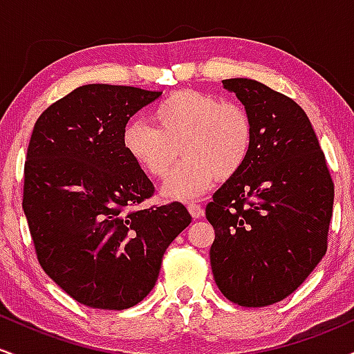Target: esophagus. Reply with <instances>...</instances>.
Instances as JSON below:
<instances>
[{"instance_id": "esophagus-1", "label": "esophagus", "mask_w": 354, "mask_h": 354, "mask_svg": "<svg viewBox=\"0 0 354 354\" xmlns=\"http://www.w3.org/2000/svg\"><path fill=\"white\" fill-rule=\"evenodd\" d=\"M188 211L193 218H201L203 214H205V211H203V208L198 203H188Z\"/></svg>"}]
</instances>
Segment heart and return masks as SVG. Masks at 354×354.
Here are the masks:
<instances>
[{
	"label": "heart",
	"mask_w": 354,
	"mask_h": 354,
	"mask_svg": "<svg viewBox=\"0 0 354 354\" xmlns=\"http://www.w3.org/2000/svg\"><path fill=\"white\" fill-rule=\"evenodd\" d=\"M153 126L129 121L121 133L123 149L151 178H165L178 156L163 194L188 201L205 194L218 178L234 176L250 158L253 121L241 104L218 101L194 89H181L151 111Z\"/></svg>",
	"instance_id": "b5f03b06"
}]
</instances>
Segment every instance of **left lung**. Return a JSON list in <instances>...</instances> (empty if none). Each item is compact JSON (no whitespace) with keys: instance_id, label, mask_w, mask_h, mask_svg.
I'll return each instance as SVG.
<instances>
[{"instance_id":"left-lung-1","label":"left lung","mask_w":354,"mask_h":354,"mask_svg":"<svg viewBox=\"0 0 354 354\" xmlns=\"http://www.w3.org/2000/svg\"><path fill=\"white\" fill-rule=\"evenodd\" d=\"M253 121L239 171L213 194L211 270L230 301L261 308L301 286L326 254L335 185L306 113L259 81L223 80Z\"/></svg>"}]
</instances>
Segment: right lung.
Segmentation results:
<instances>
[{
  "instance_id": "obj_1",
  "label": "right lung",
  "mask_w": 354,
  "mask_h": 354,
  "mask_svg": "<svg viewBox=\"0 0 354 354\" xmlns=\"http://www.w3.org/2000/svg\"><path fill=\"white\" fill-rule=\"evenodd\" d=\"M160 96L84 84L35 123L23 209L39 265L84 306L120 311L145 299L166 248L191 223L178 201L138 208L154 186L121 145L129 118Z\"/></svg>"
}]
</instances>
